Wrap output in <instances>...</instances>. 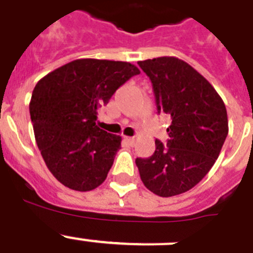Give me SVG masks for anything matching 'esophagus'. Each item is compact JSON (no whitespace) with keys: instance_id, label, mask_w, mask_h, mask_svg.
I'll use <instances>...</instances> for the list:
<instances>
[{"instance_id":"1","label":"esophagus","mask_w":253,"mask_h":253,"mask_svg":"<svg viewBox=\"0 0 253 253\" xmlns=\"http://www.w3.org/2000/svg\"><path fill=\"white\" fill-rule=\"evenodd\" d=\"M125 140H126V141L128 142V144L131 145V146H132V145H135V141H136L135 137H129V136H125Z\"/></svg>"}]
</instances>
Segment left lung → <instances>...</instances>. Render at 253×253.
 Returning a JSON list of instances; mask_svg holds the SVG:
<instances>
[{
    "label": "left lung",
    "instance_id": "left-lung-1",
    "mask_svg": "<svg viewBox=\"0 0 253 253\" xmlns=\"http://www.w3.org/2000/svg\"><path fill=\"white\" fill-rule=\"evenodd\" d=\"M153 84L158 112L170 116L164 146L136 159L145 187L162 197L187 192L214 166L228 135L227 108L212 85L177 57L139 61Z\"/></svg>",
    "mask_w": 253,
    "mask_h": 253
}]
</instances>
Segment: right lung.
<instances>
[{
	"instance_id": "add662e5",
	"label": "right lung",
	"mask_w": 253,
	"mask_h": 253,
	"mask_svg": "<svg viewBox=\"0 0 253 253\" xmlns=\"http://www.w3.org/2000/svg\"><path fill=\"white\" fill-rule=\"evenodd\" d=\"M139 74L129 62L80 58L35 85L29 104L35 141L63 186L85 192L105 181L122 137L96 126L98 108Z\"/></svg>"
}]
</instances>
